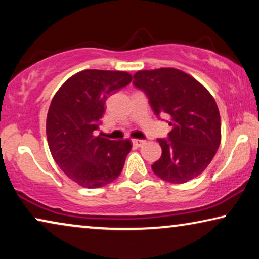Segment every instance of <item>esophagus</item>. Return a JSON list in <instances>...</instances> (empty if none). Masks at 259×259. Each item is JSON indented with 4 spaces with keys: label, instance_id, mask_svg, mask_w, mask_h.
Segmentation results:
<instances>
[{
    "label": "esophagus",
    "instance_id": "34e87169",
    "mask_svg": "<svg viewBox=\"0 0 259 259\" xmlns=\"http://www.w3.org/2000/svg\"><path fill=\"white\" fill-rule=\"evenodd\" d=\"M132 144L134 145L136 147H140L141 145L145 144V140H140V139H133L132 140Z\"/></svg>",
    "mask_w": 259,
    "mask_h": 259
}]
</instances>
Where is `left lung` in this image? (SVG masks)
<instances>
[{"mask_svg": "<svg viewBox=\"0 0 259 259\" xmlns=\"http://www.w3.org/2000/svg\"><path fill=\"white\" fill-rule=\"evenodd\" d=\"M134 86L146 93L155 115L169 116L167 139H158L162 153L152 165L165 182L183 184L201 175L222 139L221 115L213 97L193 76L177 68L139 70Z\"/></svg>", "mask_w": 259, "mask_h": 259, "instance_id": "1", "label": "left lung"}]
</instances>
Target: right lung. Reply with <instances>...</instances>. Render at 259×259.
I'll use <instances>...</instances> for the list:
<instances>
[{"instance_id":"obj_1","label":"right lung","mask_w":259,"mask_h":259,"mask_svg":"<svg viewBox=\"0 0 259 259\" xmlns=\"http://www.w3.org/2000/svg\"><path fill=\"white\" fill-rule=\"evenodd\" d=\"M132 75L120 70L86 69L70 76L49 106L48 146L59 167L77 185L98 189L120 176L132 144L95 136L109 94L125 87Z\"/></svg>"}]
</instances>
